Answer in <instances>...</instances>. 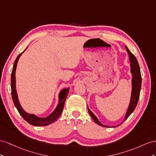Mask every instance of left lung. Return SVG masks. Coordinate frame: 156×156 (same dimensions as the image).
Listing matches in <instances>:
<instances>
[{
    "instance_id": "obj_1",
    "label": "left lung",
    "mask_w": 156,
    "mask_h": 156,
    "mask_svg": "<svg viewBox=\"0 0 156 156\" xmlns=\"http://www.w3.org/2000/svg\"><path fill=\"white\" fill-rule=\"evenodd\" d=\"M126 50L128 53L129 55V59L130 62V72L132 74L131 77V98H130V102L128 106V108L127 110V112L126 113L125 118H124L123 121L116 126H105L103 123H101L98 118L96 117V115L93 114L91 110L88 108V112L92 119L94 120V122L102 127H114L120 126L121 124L127 119V118L129 116L130 114L134 111L135 108L137 105V103L139 99V95H140V91L141 89V82H142V78H141V74H140V70L139 65L138 63L137 59H136L135 56L133 54V53L129 51V50L127 48L126 46H125Z\"/></svg>"
}]
</instances>
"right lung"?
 <instances>
[{
  "mask_svg": "<svg viewBox=\"0 0 156 156\" xmlns=\"http://www.w3.org/2000/svg\"><path fill=\"white\" fill-rule=\"evenodd\" d=\"M27 48L23 52L21 53L17 57L16 61H14V66H13V69H12V74H11V90H12V99H13V101H14L16 108H17V110H18L20 115L23 117V118L27 122H28L29 124H30V125H33L34 126H48L50 125V124L55 122L60 116L61 113L63 112L66 97H67L70 87L64 88L60 91L59 94L58 105H57L56 108L53 110V112L50 115H48L47 117L41 118V117L37 116V115H35L34 114H29L28 112H27L20 104L18 95H17V92L16 90V71L17 63H18L20 57L22 54H23V53L27 50Z\"/></svg>",
  "mask_w": 156,
  "mask_h": 156,
  "instance_id": "1",
  "label": "right lung"
}]
</instances>
